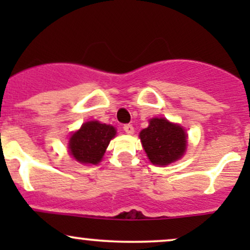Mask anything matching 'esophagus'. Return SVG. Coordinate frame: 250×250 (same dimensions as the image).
<instances>
[{
  "mask_svg": "<svg viewBox=\"0 0 250 250\" xmlns=\"http://www.w3.org/2000/svg\"><path fill=\"white\" fill-rule=\"evenodd\" d=\"M123 130H125L127 134H133L134 133L133 125H130V123H128V125H123Z\"/></svg>",
  "mask_w": 250,
  "mask_h": 250,
  "instance_id": "esophagus-1",
  "label": "esophagus"
}]
</instances>
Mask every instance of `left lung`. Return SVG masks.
<instances>
[{
	"label": "left lung",
	"mask_w": 250,
	"mask_h": 250,
	"mask_svg": "<svg viewBox=\"0 0 250 250\" xmlns=\"http://www.w3.org/2000/svg\"><path fill=\"white\" fill-rule=\"evenodd\" d=\"M140 139L150 162L160 166L179 160L187 143L185 130L166 119H151L149 127L140 133Z\"/></svg>",
	"instance_id": "obj_1"
}]
</instances>
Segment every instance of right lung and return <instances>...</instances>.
Returning a JSON list of instances; mask_svg holds the SVG:
<instances>
[{
    "label": "right lung",
    "mask_w": 250,
    "mask_h": 250,
    "mask_svg": "<svg viewBox=\"0 0 250 250\" xmlns=\"http://www.w3.org/2000/svg\"><path fill=\"white\" fill-rule=\"evenodd\" d=\"M113 125L90 121L82 125L80 130L71 135L69 141L70 154L79 162L96 165L102 160L110 140L115 136Z\"/></svg>",
    "instance_id": "right-lung-1"
}]
</instances>
